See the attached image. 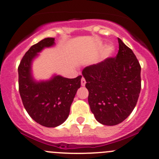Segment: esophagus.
<instances>
[{"mask_svg": "<svg viewBox=\"0 0 159 159\" xmlns=\"http://www.w3.org/2000/svg\"><path fill=\"white\" fill-rule=\"evenodd\" d=\"M81 85H82V86H84V85H85V84H86V81H85L84 78H81Z\"/></svg>", "mask_w": 159, "mask_h": 159, "instance_id": "esophagus-1", "label": "esophagus"}]
</instances>
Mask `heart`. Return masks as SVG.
Segmentation results:
<instances>
[{"instance_id":"b5f03b06","label":"heart","mask_w":159,"mask_h":159,"mask_svg":"<svg viewBox=\"0 0 159 159\" xmlns=\"http://www.w3.org/2000/svg\"><path fill=\"white\" fill-rule=\"evenodd\" d=\"M113 52H114V48L111 45H109V46L106 47L105 52H104V55L106 57H109L113 53Z\"/></svg>"}]
</instances>
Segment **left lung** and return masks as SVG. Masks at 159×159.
Segmentation results:
<instances>
[{"instance_id": "left-lung-1", "label": "left lung", "mask_w": 159, "mask_h": 159, "mask_svg": "<svg viewBox=\"0 0 159 159\" xmlns=\"http://www.w3.org/2000/svg\"><path fill=\"white\" fill-rule=\"evenodd\" d=\"M116 57L85 67L88 102L97 121L108 126L125 121L134 110L141 89V67L131 49L118 38Z\"/></svg>"}]
</instances>
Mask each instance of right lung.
<instances>
[{"mask_svg": "<svg viewBox=\"0 0 159 159\" xmlns=\"http://www.w3.org/2000/svg\"><path fill=\"white\" fill-rule=\"evenodd\" d=\"M47 38L31 46L18 67L19 91L25 110L34 121L48 128H55L67 119L81 75L66 78L53 75L48 81H37L31 74V64L43 49L55 44Z\"/></svg>", "mask_w": 159, "mask_h": 159, "instance_id": "add662e5", "label": "right lung"}]
</instances>
